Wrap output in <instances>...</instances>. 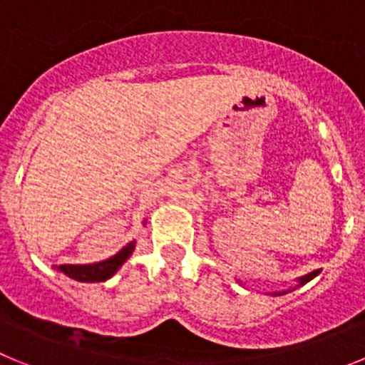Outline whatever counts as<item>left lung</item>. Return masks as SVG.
<instances>
[{"mask_svg": "<svg viewBox=\"0 0 365 365\" xmlns=\"http://www.w3.org/2000/svg\"><path fill=\"white\" fill-rule=\"evenodd\" d=\"M318 274H320V270H312L311 274H307V276H303V278H299V279H298L299 285H305V283L311 282L312 278H316V276H318ZM299 285H298V287H299ZM276 294H287V292H276Z\"/></svg>", "mask_w": 365, "mask_h": 365, "instance_id": "left-lung-1", "label": "left lung"}]
</instances>
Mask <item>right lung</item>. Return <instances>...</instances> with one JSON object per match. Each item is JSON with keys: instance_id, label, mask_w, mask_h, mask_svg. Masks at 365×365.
<instances>
[{"instance_id": "add662e5", "label": "right lung", "mask_w": 365, "mask_h": 365, "mask_svg": "<svg viewBox=\"0 0 365 365\" xmlns=\"http://www.w3.org/2000/svg\"><path fill=\"white\" fill-rule=\"evenodd\" d=\"M135 250V241H131L130 245H125L120 252L115 254L113 257L106 261H100V263H93V265H60L58 270L63 272L66 276H69L71 279H76V282H106L117 272L122 265L125 263V259L131 256V252Z\"/></svg>"}]
</instances>
